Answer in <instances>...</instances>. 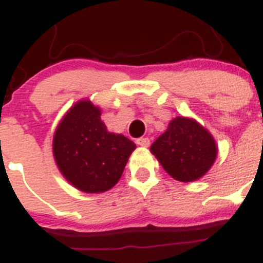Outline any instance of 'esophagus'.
Wrapping results in <instances>:
<instances>
[{"label": "esophagus", "mask_w": 263, "mask_h": 263, "mask_svg": "<svg viewBox=\"0 0 263 263\" xmlns=\"http://www.w3.org/2000/svg\"><path fill=\"white\" fill-rule=\"evenodd\" d=\"M137 145L142 146V147H148V145H150V139L146 138V137H141V138L137 139Z\"/></svg>", "instance_id": "34e87169"}]
</instances>
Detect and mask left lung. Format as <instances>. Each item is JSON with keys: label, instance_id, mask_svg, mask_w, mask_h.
<instances>
[{"label": "left lung", "instance_id": "left-lung-1", "mask_svg": "<svg viewBox=\"0 0 263 263\" xmlns=\"http://www.w3.org/2000/svg\"><path fill=\"white\" fill-rule=\"evenodd\" d=\"M166 173L180 182H192L211 168L217 155L215 139L196 121L176 117L150 147Z\"/></svg>", "mask_w": 263, "mask_h": 263}]
</instances>
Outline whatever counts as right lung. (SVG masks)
<instances>
[{"label":"right lung","instance_id":"1","mask_svg":"<svg viewBox=\"0 0 263 263\" xmlns=\"http://www.w3.org/2000/svg\"><path fill=\"white\" fill-rule=\"evenodd\" d=\"M100 115L90 101H79L53 136L58 167L72 185L88 194L110 190L136 148V143L122 134L109 133Z\"/></svg>","mask_w":263,"mask_h":263}]
</instances>
